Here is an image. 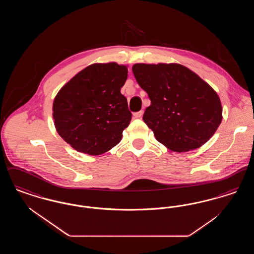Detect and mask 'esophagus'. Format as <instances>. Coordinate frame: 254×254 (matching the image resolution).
I'll return each mask as SVG.
<instances>
[{
    "label": "esophagus",
    "mask_w": 254,
    "mask_h": 254,
    "mask_svg": "<svg viewBox=\"0 0 254 254\" xmlns=\"http://www.w3.org/2000/svg\"><path fill=\"white\" fill-rule=\"evenodd\" d=\"M143 114H144V111H143V110H140V111H138V112H135V113L133 114V116H134L135 118H141V117L143 116Z\"/></svg>",
    "instance_id": "obj_1"
}]
</instances>
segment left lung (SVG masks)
<instances>
[{
  "label": "left lung",
  "instance_id": "left-lung-1",
  "mask_svg": "<svg viewBox=\"0 0 254 254\" xmlns=\"http://www.w3.org/2000/svg\"><path fill=\"white\" fill-rule=\"evenodd\" d=\"M132 72L150 99L143 120L158 142L183 152L200 147L217 130L222 106L217 93L178 64H135Z\"/></svg>",
  "mask_w": 254,
  "mask_h": 254
}]
</instances>
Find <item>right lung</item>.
<instances>
[{"label": "right lung", "mask_w": 254, "mask_h": 254, "mask_svg": "<svg viewBox=\"0 0 254 254\" xmlns=\"http://www.w3.org/2000/svg\"><path fill=\"white\" fill-rule=\"evenodd\" d=\"M127 78L125 65L94 64L61 88L53 118L59 135L74 149L100 155L120 143L132 116L121 94Z\"/></svg>", "instance_id": "right-lung-1"}]
</instances>
